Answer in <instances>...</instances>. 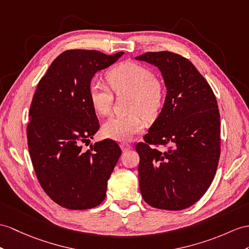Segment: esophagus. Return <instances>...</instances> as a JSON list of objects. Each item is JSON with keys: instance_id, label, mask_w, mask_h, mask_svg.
Listing matches in <instances>:
<instances>
[{"instance_id": "34e87169", "label": "esophagus", "mask_w": 249, "mask_h": 249, "mask_svg": "<svg viewBox=\"0 0 249 249\" xmlns=\"http://www.w3.org/2000/svg\"><path fill=\"white\" fill-rule=\"evenodd\" d=\"M120 147H121V149H123V151H128V150L132 149V145L130 143H128V142L120 143Z\"/></svg>"}]
</instances>
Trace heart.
Segmentation results:
<instances>
[{
  "mask_svg": "<svg viewBox=\"0 0 249 249\" xmlns=\"http://www.w3.org/2000/svg\"><path fill=\"white\" fill-rule=\"evenodd\" d=\"M107 80L115 94L130 93L129 110L125 116H113L102 126L104 135L117 142H126L144 128L143 116L151 120L160 114L165 104L166 89L162 82L147 66L135 62H120L107 71ZM89 101L95 112L102 116L110 114L113 93L99 82L90 83Z\"/></svg>",
  "mask_w": 249,
  "mask_h": 249,
  "instance_id": "obj_1",
  "label": "heart"
}]
</instances>
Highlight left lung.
I'll list each match as a JSON object with an SVG mask.
<instances>
[{
    "instance_id": "8db88e82",
    "label": "left lung",
    "mask_w": 249,
    "mask_h": 249,
    "mask_svg": "<svg viewBox=\"0 0 249 249\" xmlns=\"http://www.w3.org/2000/svg\"><path fill=\"white\" fill-rule=\"evenodd\" d=\"M137 60L160 69L167 88L161 112L136 144L144 202L159 209L190 207L207 191L221 154L220 113L213 90L189 60L171 52ZM151 145H168L160 151Z\"/></svg>"
}]
</instances>
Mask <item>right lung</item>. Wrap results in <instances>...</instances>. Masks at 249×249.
<instances>
[{
  "instance_id": "1",
  "label": "right lung",
  "mask_w": 249,
  "mask_h": 249,
  "mask_svg": "<svg viewBox=\"0 0 249 249\" xmlns=\"http://www.w3.org/2000/svg\"><path fill=\"white\" fill-rule=\"evenodd\" d=\"M123 54L65 51L53 60L34 94L26 128L29 155L41 187L64 208H94L106 197L121 150L112 139L82 150L100 126L89 89L96 72Z\"/></svg>"
}]
</instances>
